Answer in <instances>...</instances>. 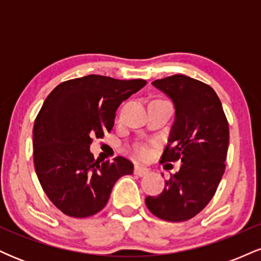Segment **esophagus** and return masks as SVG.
I'll list each match as a JSON object with an SVG mask.
<instances>
[{
	"mask_svg": "<svg viewBox=\"0 0 261 261\" xmlns=\"http://www.w3.org/2000/svg\"><path fill=\"white\" fill-rule=\"evenodd\" d=\"M148 172H149V169L146 168V167L140 166V164H136V166H135V174H136V175L143 176V175L147 174Z\"/></svg>",
	"mask_w": 261,
	"mask_h": 261,
	"instance_id": "34e87169",
	"label": "esophagus"
}]
</instances>
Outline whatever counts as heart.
<instances>
[{
	"label": "heart",
	"mask_w": 261,
	"mask_h": 261,
	"mask_svg": "<svg viewBox=\"0 0 261 261\" xmlns=\"http://www.w3.org/2000/svg\"><path fill=\"white\" fill-rule=\"evenodd\" d=\"M137 152H139V154L141 155V157H146V155L148 154V149L146 147H140L139 149H137Z\"/></svg>",
	"instance_id": "heart-1"
}]
</instances>
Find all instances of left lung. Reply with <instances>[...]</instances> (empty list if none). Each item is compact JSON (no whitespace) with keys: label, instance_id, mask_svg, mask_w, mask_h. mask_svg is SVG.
I'll use <instances>...</instances> for the list:
<instances>
[{"label":"left lung","instance_id":"8db88e82","mask_svg":"<svg viewBox=\"0 0 261 261\" xmlns=\"http://www.w3.org/2000/svg\"><path fill=\"white\" fill-rule=\"evenodd\" d=\"M152 86L174 104L175 118L162 162L181 158L179 172L158 196L145 202L154 216L181 222L196 216L216 193L226 169L228 121L211 87L184 74L155 80Z\"/></svg>","mask_w":261,"mask_h":261}]
</instances>
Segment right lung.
Returning <instances> with one entry per match:
<instances>
[{
	"label": "right lung",
	"mask_w": 261,
	"mask_h": 261,
	"mask_svg": "<svg viewBox=\"0 0 261 261\" xmlns=\"http://www.w3.org/2000/svg\"><path fill=\"white\" fill-rule=\"evenodd\" d=\"M146 83L88 74L60 83L46 97L33 128L34 167L45 194L65 215L93 216L107 205L118 179L133 174L126 158L100 163L89 147L93 137L112 130L122 101Z\"/></svg>",
	"instance_id": "add662e5"
}]
</instances>
